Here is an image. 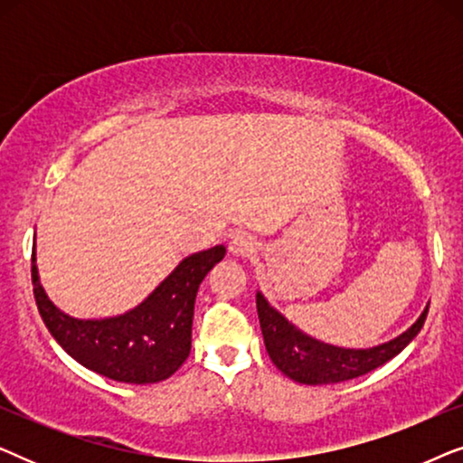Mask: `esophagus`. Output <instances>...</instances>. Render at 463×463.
<instances>
[{
  "label": "esophagus",
  "instance_id": "esophagus-1",
  "mask_svg": "<svg viewBox=\"0 0 463 463\" xmlns=\"http://www.w3.org/2000/svg\"><path fill=\"white\" fill-rule=\"evenodd\" d=\"M230 250L238 257H249L257 250V240L250 233H236L230 240Z\"/></svg>",
  "mask_w": 463,
  "mask_h": 463
}]
</instances>
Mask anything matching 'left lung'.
Returning <instances> with one entry per match:
<instances>
[{
	"label": "left lung",
	"mask_w": 463,
	"mask_h": 463,
	"mask_svg": "<svg viewBox=\"0 0 463 463\" xmlns=\"http://www.w3.org/2000/svg\"><path fill=\"white\" fill-rule=\"evenodd\" d=\"M257 314L265 350H268L271 363L297 383L328 385L366 375L398 356L421 331L428 316V306L402 335L375 347H366V350L339 347L309 337L307 333L284 318L274 306H269V301L259 290Z\"/></svg>",
	"instance_id": "obj_1"
}]
</instances>
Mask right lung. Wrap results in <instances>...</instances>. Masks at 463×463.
Wrapping results in <instances>:
<instances>
[{"instance_id": "1", "label": "right lung", "mask_w": 463, "mask_h": 463, "mask_svg": "<svg viewBox=\"0 0 463 463\" xmlns=\"http://www.w3.org/2000/svg\"><path fill=\"white\" fill-rule=\"evenodd\" d=\"M225 257V246L183 259L137 307L109 318H73L48 299L35 250L31 280L43 325L81 366L122 383H157L185 363L192 350L195 295L208 271Z\"/></svg>"}]
</instances>
